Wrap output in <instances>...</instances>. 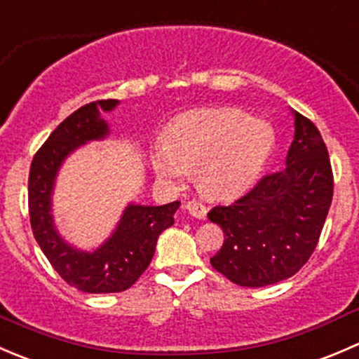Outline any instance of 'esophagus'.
Here are the masks:
<instances>
[{"instance_id": "esophagus-1", "label": "esophagus", "mask_w": 359, "mask_h": 359, "mask_svg": "<svg viewBox=\"0 0 359 359\" xmlns=\"http://www.w3.org/2000/svg\"><path fill=\"white\" fill-rule=\"evenodd\" d=\"M184 208H186L191 215L196 217V219H205L206 217V206L200 201H187L186 205H184Z\"/></svg>"}]
</instances>
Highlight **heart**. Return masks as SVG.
<instances>
[{"instance_id": "heart-1", "label": "heart", "mask_w": 359, "mask_h": 359, "mask_svg": "<svg viewBox=\"0 0 359 359\" xmlns=\"http://www.w3.org/2000/svg\"><path fill=\"white\" fill-rule=\"evenodd\" d=\"M273 147L269 123L240 109H198L170 123L166 140L151 153V166L172 187L182 186L196 170L201 193L226 200L255 182Z\"/></svg>"}]
</instances>
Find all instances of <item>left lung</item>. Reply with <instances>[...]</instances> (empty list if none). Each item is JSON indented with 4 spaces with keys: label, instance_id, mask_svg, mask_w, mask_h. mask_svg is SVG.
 Returning a JSON list of instances; mask_svg holds the SVG:
<instances>
[{
    "label": "left lung",
    "instance_id": "1",
    "mask_svg": "<svg viewBox=\"0 0 359 359\" xmlns=\"http://www.w3.org/2000/svg\"><path fill=\"white\" fill-rule=\"evenodd\" d=\"M292 114L295 133L287 166L208 212L224 231L222 248L210 264L240 287H267L293 276L316 248L330 210L334 175L327 146L309 119Z\"/></svg>",
    "mask_w": 359,
    "mask_h": 359
}]
</instances>
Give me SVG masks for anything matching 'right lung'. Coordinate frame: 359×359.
I'll return each mask as SVG.
<instances>
[{"label":"right lung","instance_id":"1","mask_svg":"<svg viewBox=\"0 0 359 359\" xmlns=\"http://www.w3.org/2000/svg\"><path fill=\"white\" fill-rule=\"evenodd\" d=\"M119 100H97L67 116L36 153L29 172V215L39 248L66 283L86 293H114L132 287L147 269L158 238L173 224L180 201L168 205L128 203L111 236L93 250H81L60 236L53 219V191L64 161L85 144L111 133L100 112Z\"/></svg>","mask_w":359,"mask_h":359}]
</instances>
